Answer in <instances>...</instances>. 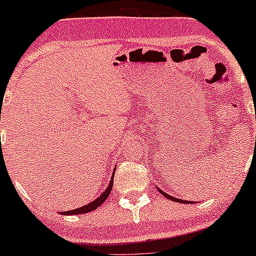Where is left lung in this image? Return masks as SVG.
Here are the masks:
<instances>
[{
	"label": "left lung",
	"mask_w": 256,
	"mask_h": 256,
	"mask_svg": "<svg viewBox=\"0 0 256 256\" xmlns=\"http://www.w3.org/2000/svg\"><path fill=\"white\" fill-rule=\"evenodd\" d=\"M158 190H160V192H161L162 196H164V197L168 198V200H174V202H178V203H193V202H187V200H177V198H174V197H172V196H170V194H167V193H164V190H160V188H158Z\"/></svg>",
	"instance_id": "1"
}]
</instances>
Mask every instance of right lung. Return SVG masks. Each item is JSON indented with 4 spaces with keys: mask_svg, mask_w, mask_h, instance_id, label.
<instances>
[{
    "mask_svg": "<svg viewBox=\"0 0 256 256\" xmlns=\"http://www.w3.org/2000/svg\"><path fill=\"white\" fill-rule=\"evenodd\" d=\"M112 184H114V176L112 178V180H110L109 186H108V187H106V190H105V192H102V194H100V197H98L96 200H92V203H89V204H86V206H82V207H80V208L73 209V210L63 212V214H66V216H73V214L89 213V212L94 210V209H96L98 207H100V206H102V203H104L105 200H106V198L109 197L110 192H112Z\"/></svg>",
    "mask_w": 256,
    "mask_h": 256,
    "instance_id": "right-lung-1",
    "label": "right lung"
}]
</instances>
